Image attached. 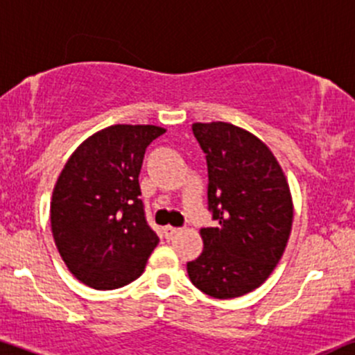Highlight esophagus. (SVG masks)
Wrapping results in <instances>:
<instances>
[{"label":"esophagus","instance_id":"obj_1","mask_svg":"<svg viewBox=\"0 0 355 355\" xmlns=\"http://www.w3.org/2000/svg\"><path fill=\"white\" fill-rule=\"evenodd\" d=\"M178 232H180V229L171 227V225H166V227L163 229V234H165L166 239H170V237H173L175 234H178Z\"/></svg>","mask_w":355,"mask_h":355}]
</instances>
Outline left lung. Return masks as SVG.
<instances>
[{
  "mask_svg": "<svg viewBox=\"0 0 355 355\" xmlns=\"http://www.w3.org/2000/svg\"><path fill=\"white\" fill-rule=\"evenodd\" d=\"M205 153L209 210L204 251L187 263L190 282L214 298H237L263 285L285 252L293 224L290 185L263 141L231 123H193Z\"/></svg>",
  "mask_w": 355,
  "mask_h": 355,
  "instance_id": "obj_1",
  "label": "left lung"
}]
</instances>
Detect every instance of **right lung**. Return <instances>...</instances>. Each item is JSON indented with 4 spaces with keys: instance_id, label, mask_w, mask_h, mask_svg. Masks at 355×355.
Instances as JSON below:
<instances>
[{
    "instance_id": "1",
    "label": "right lung",
    "mask_w": 355,
    "mask_h": 355,
    "mask_svg": "<svg viewBox=\"0 0 355 355\" xmlns=\"http://www.w3.org/2000/svg\"><path fill=\"white\" fill-rule=\"evenodd\" d=\"M153 124L104 128L70 155L53 187L50 224L69 271L94 290L135 282L159 243L146 224L138 175Z\"/></svg>"
}]
</instances>
